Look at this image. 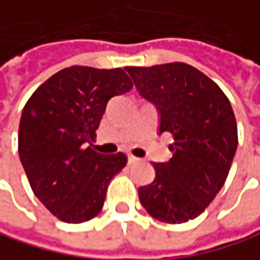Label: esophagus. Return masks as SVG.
I'll list each match as a JSON object with an SVG mask.
<instances>
[{
	"instance_id": "obj_1",
	"label": "esophagus",
	"mask_w": 260,
	"mask_h": 260,
	"mask_svg": "<svg viewBox=\"0 0 260 260\" xmlns=\"http://www.w3.org/2000/svg\"><path fill=\"white\" fill-rule=\"evenodd\" d=\"M137 161H140V158H137V157H134V155H129V157H127V163H129V165H134V163H137Z\"/></svg>"
}]
</instances>
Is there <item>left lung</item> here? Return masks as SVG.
Instances as JSON below:
<instances>
[{
  "instance_id": "left-lung-1",
  "label": "left lung",
  "mask_w": 260,
  "mask_h": 260,
  "mask_svg": "<svg viewBox=\"0 0 260 260\" xmlns=\"http://www.w3.org/2000/svg\"><path fill=\"white\" fill-rule=\"evenodd\" d=\"M140 95L160 112V134L171 133L174 152L154 163L155 180L139 189L146 212L169 224L200 216L224 186L236 148L238 126L222 89L184 62L126 67Z\"/></svg>"
}]
</instances>
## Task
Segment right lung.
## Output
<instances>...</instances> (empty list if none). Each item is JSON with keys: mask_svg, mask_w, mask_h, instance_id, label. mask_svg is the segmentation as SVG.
I'll return each mask as SVG.
<instances>
[{"mask_svg": "<svg viewBox=\"0 0 260 260\" xmlns=\"http://www.w3.org/2000/svg\"><path fill=\"white\" fill-rule=\"evenodd\" d=\"M131 88L121 68L74 65L53 74L27 100L19 158L33 193L57 219L80 224L102 210L109 181L127 158L86 145L94 142L108 100Z\"/></svg>", "mask_w": 260, "mask_h": 260, "instance_id": "right-lung-1", "label": "right lung"}]
</instances>
